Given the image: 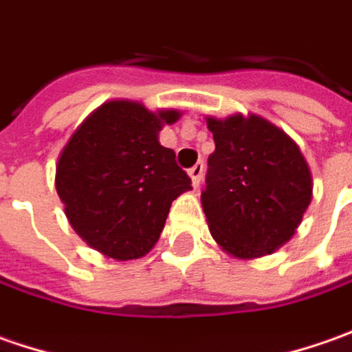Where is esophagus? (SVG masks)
<instances>
[{"label": "esophagus", "mask_w": 352, "mask_h": 352, "mask_svg": "<svg viewBox=\"0 0 352 352\" xmlns=\"http://www.w3.org/2000/svg\"><path fill=\"white\" fill-rule=\"evenodd\" d=\"M202 171H204V164H202V162H199V164L192 165V167L188 169V175H190V181H192V185H195V187H199L200 185Z\"/></svg>", "instance_id": "obj_1"}]
</instances>
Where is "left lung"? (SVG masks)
<instances>
[{
    "label": "left lung",
    "instance_id": "obj_1",
    "mask_svg": "<svg viewBox=\"0 0 352 352\" xmlns=\"http://www.w3.org/2000/svg\"><path fill=\"white\" fill-rule=\"evenodd\" d=\"M216 150L200 192L210 234L251 259L286 243L311 200V175L296 144L261 116L208 118Z\"/></svg>",
    "mask_w": 352,
    "mask_h": 352
}]
</instances>
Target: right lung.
Returning <instances> with one entry per match:
<instances>
[{"mask_svg":"<svg viewBox=\"0 0 352 352\" xmlns=\"http://www.w3.org/2000/svg\"><path fill=\"white\" fill-rule=\"evenodd\" d=\"M177 111L111 101L74 132L56 165V190L72 228L93 249L118 261L146 255L165 226L171 202L190 188L175 152L157 134Z\"/></svg>","mask_w":352,"mask_h":352,"instance_id":"1","label":"right lung"}]
</instances>
